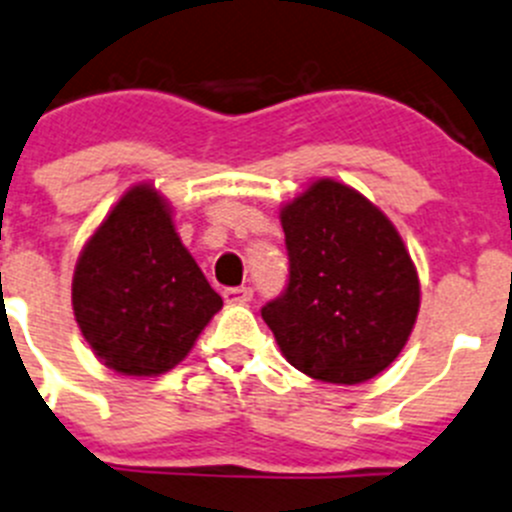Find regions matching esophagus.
Listing matches in <instances>:
<instances>
[{
    "mask_svg": "<svg viewBox=\"0 0 512 512\" xmlns=\"http://www.w3.org/2000/svg\"><path fill=\"white\" fill-rule=\"evenodd\" d=\"M253 296V291L248 286H236V289H226L223 291V301L226 304H248Z\"/></svg>",
    "mask_w": 512,
    "mask_h": 512,
    "instance_id": "esophagus-1",
    "label": "esophagus"
}]
</instances>
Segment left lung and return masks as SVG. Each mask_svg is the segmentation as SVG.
<instances>
[{"label": "left lung", "instance_id": "8db88e82", "mask_svg": "<svg viewBox=\"0 0 512 512\" xmlns=\"http://www.w3.org/2000/svg\"><path fill=\"white\" fill-rule=\"evenodd\" d=\"M289 286L261 309L291 367L362 384L405 349L420 314V276L394 223L369 198L316 178L281 206Z\"/></svg>", "mask_w": 512, "mask_h": 512}]
</instances>
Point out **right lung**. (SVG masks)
<instances>
[{
  "mask_svg": "<svg viewBox=\"0 0 512 512\" xmlns=\"http://www.w3.org/2000/svg\"><path fill=\"white\" fill-rule=\"evenodd\" d=\"M153 183H135L82 246L72 311L92 354L125 377H158L188 357L221 311Z\"/></svg>",
  "mask_w": 512,
  "mask_h": 512,
  "instance_id": "add662e5",
  "label": "right lung"
}]
</instances>
